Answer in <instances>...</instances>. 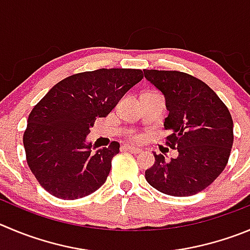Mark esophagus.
<instances>
[{"instance_id": "34e87169", "label": "esophagus", "mask_w": 250, "mask_h": 250, "mask_svg": "<svg viewBox=\"0 0 250 250\" xmlns=\"http://www.w3.org/2000/svg\"><path fill=\"white\" fill-rule=\"evenodd\" d=\"M123 148L125 149V150H128V151H130V153H133V154H139L142 151V149H139V148H136V146H123Z\"/></svg>"}]
</instances>
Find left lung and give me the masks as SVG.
I'll return each mask as SVG.
<instances>
[{"mask_svg": "<svg viewBox=\"0 0 250 250\" xmlns=\"http://www.w3.org/2000/svg\"><path fill=\"white\" fill-rule=\"evenodd\" d=\"M144 78L164 95L167 144L179 155L167 162L154 154L146 171L149 185L170 196H191L211 185L227 165L233 121L227 106L204 81L181 71L144 70Z\"/></svg>", "mask_w": 250, "mask_h": 250, "instance_id": "obj_1", "label": "left lung"}]
</instances>
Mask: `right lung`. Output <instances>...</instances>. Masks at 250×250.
<instances>
[{"instance_id": "right-lung-1", "label": "right lung", "mask_w": 250, "mask_h": 250, "mask_svg": "<svg viewBox=\"0 0 250 250\" xmlns=\"http://www.w3.org/2000/svg\"><path fill=\"white\" fill-rule=\"evenodd\" d=\"M142 79L138 69H99L69 76L49 90L30 112L23 134L28 167L42 188L75 200L104 185L120 143L92 153L86 137L96 118L106 117Z\"/></svg>"}]
</instances>
